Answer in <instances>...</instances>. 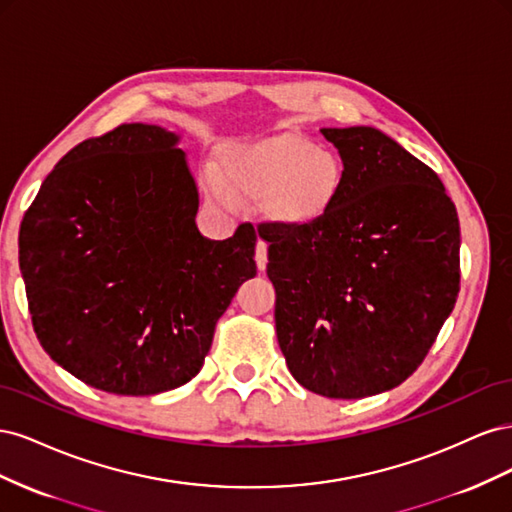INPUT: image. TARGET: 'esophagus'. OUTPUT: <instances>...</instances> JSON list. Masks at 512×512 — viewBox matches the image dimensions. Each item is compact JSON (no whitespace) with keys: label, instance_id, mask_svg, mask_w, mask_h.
I'll return each instance as SVG.
<instances>
[{"label":"esophagus","instance_id":"obj_1","mask_svg":"<svg viewBox=\"0 0 512 512\" xmlns=\"http://www.w3.org/2000/svg\"><path fill=\"white\" fill-rule=\"evenodd\" d=\"M256 265L260 271L267 269V262H269V252H267V243L265 241H258L256 243Z\"/></svg>","mask_w":512,"mask_h":512}]
</instances>
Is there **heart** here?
<instances>
[{"instance_id": "obj_1", "label": "heart", "mask_w": 512, "mask_h": 512, "mask_svg": "<svg viewBox=\"0 0 512 512\" xmlns=\"http://www.w3.org/2000/svg\"><path fill=\"white\" fill-rule=\"evenodd\" d=\"M346 183V164L337 151L299 134H282L232 147L207 188L224 207L260 203L277 222L312 226L335 211Z\"/></svg>"}]
</instances>
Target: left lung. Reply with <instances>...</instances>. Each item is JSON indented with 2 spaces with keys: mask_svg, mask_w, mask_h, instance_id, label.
<instances>
[{
  "mask_svg": "<svg viewBox=\"0 0 512 512\" xmlns=\"http://www.w3.org/2000/svg\"><path fill=\"white\" fill-rule=\"evenodd\" d=\"M346 192L312 226L260 224L275 333L307 391L361 399L423 363L459 292V220L442 181L376 128H324Z\"/></svg>",
  "mask_w": 512,
  "mask_h": 512,
  "instance_id": "obj_1",
  "label": "left lung"
}]
</instances>
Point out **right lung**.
Returning <instances> with one entry per match:
<instances>
[{"mask_svg":"<svg viewBox=\"0 0 512 512\" xmlns=\"http://www.w3.org/2000/svg\"><path fill=\"white\" fill-rule=\"evenodd\" d=\"M179 136L123 123L70 149L19 232V267L44 352L115 395L190 382L239 286L256 275V230L211 241Z\"/></svg>","mask_w":512,"mask_h":512,"instance_id":"obj_1","label":"right lung"}]
</instances>
